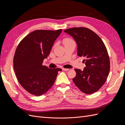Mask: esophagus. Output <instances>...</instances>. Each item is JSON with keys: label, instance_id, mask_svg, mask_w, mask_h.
<instances>
[{"label": "esophagus", "instance_id": "1", "mask_svg": "<svg viewBox=\"0 0 125 125\" xmlns=\"http://www.w3.org/2000/svg\"><path fill=\"white\" fill-rule=\"evenodd\" d=\"M62 70H63V71H68L69 69H66V68H62Z\"/></svg>", "mask_w": 125, "mask_h": 125}]
</instances>
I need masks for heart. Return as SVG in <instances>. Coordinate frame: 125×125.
I'll use <instances>...</instances> for the list:
<instances>
[{
  "label": "heart",
  "mask_w": 125,
  "mask_h": 125,
  "mask_svg": "<svg viewBox=\"0 0 125 125\" xmlns=\"http://www.w3.org/2000/svg\"><path fill=\"white\" fill-rule=\"evenodd\" d=\"M62 43H63L64 45H66L70 43H74V42L73 39L69 38V37H65V38H64L62 40Z\"/></svg>",
  "instance_id": "1"
}]
</instances>
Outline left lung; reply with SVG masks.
I'll return each instance as SVG.
<instances>
[{
    "mask_svg": "<svg viewBox=\"0 0 125 125\" xmlns=\"http://www.w3.org/2000/svg\"><path fill=\"white\" fill-rule=\"evenodd\" d=\"M77 44V54L83 57L86 67L83 70L75 69L73 81L81 91L91 94L97 91L106 80L110 70V60L103 41L90 29L78 27L64 31Z\"/></svg>",
    "mask_w": 125,
    "mask_h": 125,
    "instance_id": "obj_1",
    "label": "left lung"
}]
</instances>
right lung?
<instances>
[{
	"label": "right lung",
	"mask_w": 125,
	"mask_h": 125,
	"mask_svg": "<svg viewBox=\"0 0 125 125\" xmlns=\"http://www.w3.org/2000/svg\"><path fill=\"white\" fill-rule=\"evenodd\" d=\"M62 31L39 30L30 33L16 49L13 67L21 85L30 94L41 96L53 85L60 68L50 69L42 65L50 53L55 41Z\"/></svg>",
	"instance_id": "right-lung-1"
}]
</instances>
